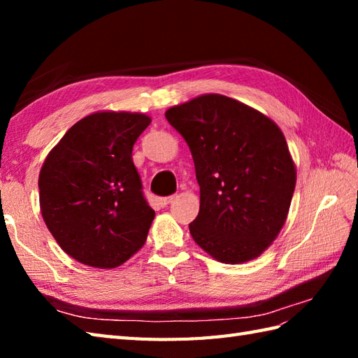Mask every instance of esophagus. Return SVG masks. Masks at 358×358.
Listing matches in <instances>:
<instances>
[{"label": "esophagus", "mask_w": 358, "mask_h": 358, "mask_svg": "<svg viewBox=\"0 0 358 358\" xmlns=\"http://www.w3.org/2000/svg\"><path fill=\"white\" fill-rule=\"evenodd\" d=\"M175 199H177V196H175V195L164 196V199H159V204H162V206H167V204H171Z\"/></svg>", "instance_id": "1"}]
</instances>
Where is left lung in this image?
Listing matches in <instances>:
<instances>
[{
    "label": "left lung",
    "mask_w": 358,
    "mask_h": 358,
    "mask_svg": "<svg viewBox=\"0 0 358 358\" xmlns=\"http://www.w3.org/2000/svg\"><path fill=\"white\" fill-rule=\"evenodd\" d=\"M164 115L194 158L200 212L189 231L196 245L227 264L260 257L286 222L296 181L281 129L220 94L200 95Z\"/></svg>",
    "instance_id": "left-lung-1"
}]
</instances>
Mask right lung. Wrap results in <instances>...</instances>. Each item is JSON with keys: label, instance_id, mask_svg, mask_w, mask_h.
<instances>
[{"label": "right lung", "instance_id": "right-lung-1", "mask_svg": "<svg viewBox=\"0 0 358 358\" xmlns=\"http://www.w3.org/2000/svg\"><path fill=\"white\" fill-rule=\"evenodd\" d=\"M150 117L101 110L75 123L45 157L38 178L45 226L64 252L112 269L143 248L155 217L132 148Z\"/></svg>", "mask_w": 358, "mask_h": 358}]
</instances>
